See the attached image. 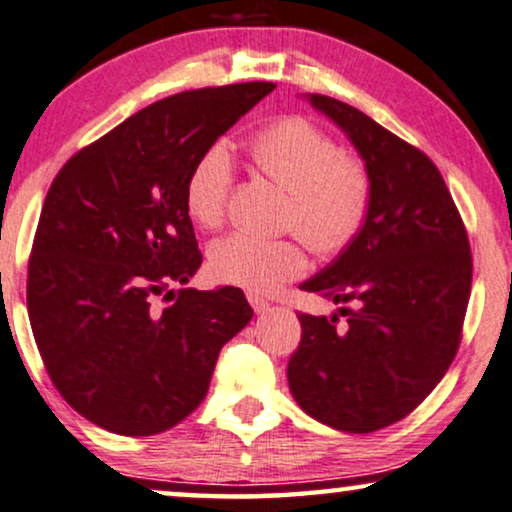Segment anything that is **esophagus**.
<instances>
[{
  "label": "esophagus",
  "instance_id": "esophagus-1",
  "mask_svg": "<svg viewBox=\"0 0 512 512\" xmlns=\"http://www.w3.org/2000/svg\"><path fill=\"white\" fill-rule=\"evenodd\" d=\"M248 302H250V307L255 309L257 314H264V312H269V302L264 300V297H260V295H248Z\"/></svg>",
  "mask_w": 512,
  "mask_h": 512
}]
</instances>
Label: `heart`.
I'll use <instances>...</instances> for the list:
<instances>
[{"instance_id":"heart-1","label":"heart","mask_w":512,"mask_h":512,"mask_svg":"<svg viewBox=\"0 0 512 512\" xmlns=\"http://www.w3.org/2000/svg\"><path fill=\"white\" fill-rule=\"evenodd\" d=\"M250 158L264 177L290 193L286 226L323 257L340 255L359 236L371 208V179L357 158L342 155L338 141L314 122L276 120L248 144ZM234 160L224 144H212L193 163L184 184L186 210L203 229H219L226 217ZM210 274L217 281L274 293L307 269V252L295 238L231 234L210 248Z\"/></svg>"}]
</instances>
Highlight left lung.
<instances>
[{
	"mask_svg": "<svg viewBox=\"0 0 512 512\" xmlns=\"http://www.w3.org/2000/svg\"><path fill=\"white\" fill-rule=\"evenodd\" d=\"M309 103L357 148L371 179L359 236L302 290L338 314H300L288 361L300 409L342 432H375L416 409L449 371L470 300L463 219L435 163L366 113L323 94Z\"/></svg>",
	"mask_w": 512,
	"mask_h": 512,
	"instance_id": "8db88e82",
	"label": "left lung"
}]
</instances>
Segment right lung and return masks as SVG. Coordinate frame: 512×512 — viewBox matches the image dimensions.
<instances>
[{
  "instance_id": "add662e5",
  "label": "right lung",
  "mask_w": 512,
  "mask_h": 512,
  "mask_svg": "<svg viewBox=\"0 0 512 512\" xmlns=\"http://www.w3.org/2000/svg\"><path fill=\"white\" fill-rule=\"evenodd\" d=\"M274 87L155 101L51 181L28 262L30 326L51 383L99 428H174L208 394L219 349L252 319L241 288L170 286L203 262L184 200L193 163ZM160 294L171 304L158 308Z\"/></svg>"
}]
</instances>
